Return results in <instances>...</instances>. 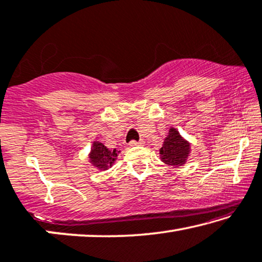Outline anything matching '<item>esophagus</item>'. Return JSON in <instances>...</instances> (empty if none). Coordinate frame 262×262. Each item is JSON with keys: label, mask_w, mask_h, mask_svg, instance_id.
<instances>
[{"label": "esophagus", "mask_w": 262, "mask_h": 262, "mask_svg": "<svg viewBox=\"0 0 262 262\" xmlns=\"http://www.w3.org/2000/svg\"><path fill=\"white\" fill-rule=\"evenodd\" d=\"M141 144H143V141H130L129 146L130 147H135V146H141Z\"/></svg>", "instance_id": "esophagus-1"}]
</instances>
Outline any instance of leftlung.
<instances>
[{"label": "left lung", "mask_w": 262, "mask_h": 262, "mask_svg": "<svg viewBox=\"0 0 262 262\" xmlns=\"http://www.w3.org/2000/svg\"><path fill=\"white\" fill-rule=\"evenodd\" d=\"M190 155V142L183 138L177 128L170 127L168 135L160 149V160L173 167L185 165Z\"/></svg>", "instance_id": "obj_1"}]
</instances>
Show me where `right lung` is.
I'll return each mask as SVG.
<instances>
[{
	"label": "right lung",
	"mask_w": 262,
	"mask_h": 262,
	"mask_svg": "<svg viewBox=\"0 0 262 262\" xmlns=\"http://www.w3.org/2000/svg\"><path fill=\"white\" fill-rule=\"evenodd\" d=\"M119 154L120 150L118 149H108L102 142L93 141L88 154V162L96 169L104 171L112 168Z\"/></svg>",
	"instance_id": "right-lung-1"
}]
</instances>
